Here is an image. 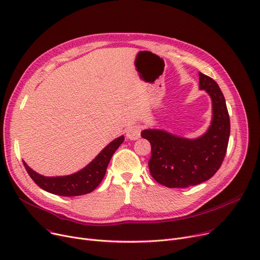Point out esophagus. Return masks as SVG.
<instances>
[{
  "label": "esophagus",
  "mask_w": 260,
  "mask_h": 260,
  "mask_svg": "<svg viewBox=\"0 0 260 260\" xmlns=\"http://www.w3.org/2000/svg\"><path fill=\"white\" fill-rule=\"evenodd\" d=\"M127 137L131 141H135L137 139H140L141 136V127L139 125H133L128 128L127 130Z\"/></svg>",
  "instance_id": "34e87169"
}]
</instances>
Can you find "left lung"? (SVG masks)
Returning <instances> with one entry per match:
<instances>
[{
    "label": "left lung",
    "mask_w": 260,
    "mask_h": 260,
    "mask_svg": "<svg viewBox=\"0 0 260 260\" xmlns=\"http://www.w3.org/2000/svg\"><path fill=\"white\" fill-rule=\"evenodd\" d=\"M200 75V88L212 100L213 117L208 131L195 140L184 139L156 129L142 131L151 144L150 173L168 188H187L210 179L220 168L230 137L224 96L217 83L210 76Z\"/></svg>",
    "instance_id": "left-lung-1"
}]
</instances>
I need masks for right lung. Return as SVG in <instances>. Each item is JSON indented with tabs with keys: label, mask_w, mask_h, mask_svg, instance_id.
<instances>
[{
	"label": "right lung",
	"mask_w": 260,
	"mask_h": 260,
	"mask_svg": "<svg viewBox=\"0 0 260 260\" xmlns=\"http://www.w3.org/2000/svg\"><path fill=\"white\" fill-rule=\"evenodd\" d=\"M124 140V136L117 137L84 169L67 176L46 177L30 169L25 161L23 164L29 176L43 190L59 196H80L92 192L101 184L112 155Z\"/></svg>",
	"instance_id": "obj_1"
}]
</instances>
